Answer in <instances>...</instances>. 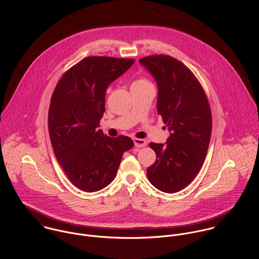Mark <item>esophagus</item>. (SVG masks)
Segmentation results:
<instances>
[{"label": "esophagus", "mask_w": 259, "mask_h": 259, "mask_svg": "<svg viewBox=\"0 0 259 259\" xmlns=\"http://www.w3.org/2000/svg\"><path fill=\"white\" fill-rule=\"evenodd\" d=\"M134 143H135V146L137 148H144V147L147 146V142L145 140H142V139H135Z\"/></svg>", "instance_id": "34e87169"}]
</instances>
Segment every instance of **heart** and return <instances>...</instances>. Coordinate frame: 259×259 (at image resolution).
<instances>
[{"label":"heart","mask_w":259,"mask_h":259,"mask_svg":"<svg viewBox=\"0 0 259 259\" xmlns=\"http://www.w3.org/2000/svg\"><path fill=\"white\" fill-rule=\"evenodd\" d=\"M145 82H148L147 80H145V79H137V80H135L134 81V83L133 84H141V83H145Z\"/></svg>","instance_id":"b5f03b06"}]
</instances>
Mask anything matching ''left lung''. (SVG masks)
<instances>
[{"label": "left lung", "mask_w": 259, "mask_h": 259, "mask_svg": "<svg viewBox=\"0 0 259 259\" xmlns=\"http://www.w3.org/2000/svg\"><path fill=\"white\" fill-rule=\"evenodd\" d=\"M154 77L157 113L170 135L165 145L150 143L156 159L148 167L150 184L167 193L189 185L200 170L210 142L212 118L206 95L192 72L164 55L141 59Z\"/></svg>", "instance_id": "8db88e82"}]
</instances>
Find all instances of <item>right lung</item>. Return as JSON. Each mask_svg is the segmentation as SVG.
I'll use <instances>...</instances> for the list:
<instances>
[{"label":"right lung","instance_id":"add662e5","mask_svg":"<svg viewBox=\"0 0 259 259\" xmlns=\"http://www.w3.org/2000/svg\"><path fill=\"white\" fill-rule=\"evenodd\" d=\"M134 59L88 57L59 80L49 109V134L58 162L71 183L87 192L105 188L115 178L131 138H110L99 130L108 87Z\"/></svg>","mask_w":259,"mask_h":259}]
</instances>
